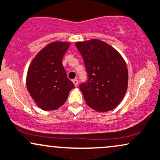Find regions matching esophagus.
<instances>
[{
	"label": "esophagus",
	"mask_w": 160,
	"mask_h": 160,
	"mask_svg": "<svg viewBox=\"0 0 160 160\" xmlns=\"http://www.w3.org/2000/svg\"><path fill=\"white\" fill-rule=\"evenodd\" d=\"M72 81H73V82H74V84L75 86H78V80H77V79H74V80H73Z\"/></svg>",
	"instance_id": "1"
}]
</instances>
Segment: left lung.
<instances>
[{
	"label": "left lung",
	"mask_w": 160,
	"mask_h": 160,
	"mask_svg": "<svg viewBox=\"0 0 160 160\" xmlns=\"http://www.w3.org/2000/svg\"><path fill=\"white\" fill-rule=\"evenodd\" d=\"M88 80L80 85L86 104L98 112L111 111L120 103L128 88V69L122 56L98 39L77 42Z\"/></svg>",
	"instance_id": "obj_1"
}]
</instances>
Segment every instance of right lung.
Masks as SVG:
<instances>
[{"label":"right lung","instance_id":"1","mask_svg":"<svg viewBox=\"0 0 160 160\" xmlns=\"http://www.w3.org/2000/svg\"><path fill=\"white\" fill-rule=\"evenodd\" d=\"M69 46V42L49 43L36 55L28 70V91L43 111H55L63 105L74 88L62 65Z\"/></svg>","mask_w":160,"mask_h":160}]
</instances>
